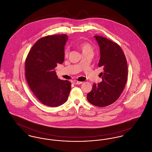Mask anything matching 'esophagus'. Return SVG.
Masks as SVG:
<instances>
[{
  "label": "esophagus",
  "mask_w": 152,
  "mask_h": 152,
  "mask_svg": "<svg viewBox=\"0 0 152 152\" xmlns=\"http://www.w3.org/2000/svg\"><path fill=\"white\" fill-rule=\"evenodd\" d=\"M73 83L74 84H80L83 83V82H79V81H77V80H75V81L73 82Z\"/></svg>",
  "instance_id": "34e87169"
}]
</instances>
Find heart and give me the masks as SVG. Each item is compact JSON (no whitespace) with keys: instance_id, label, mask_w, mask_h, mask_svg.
I'll return each instance as SVG.
<instances>
[{"instance_id":"1","label":"heart","mask_w":152,"mask_h":152,"mask_svg":"<svg viewBox=\"0 0 152 152\" xmlns=\"http://www.w3.org/2000/svg\"><path fill=\"white\" fill-rule=\"evenodd\" d=\"M77 47L82 52V54H86L87 53H93V47L92 45L87 42H78L76 45ZM69 54V49L68 48H65L64 50V56L67 57Z\"/></svg>"}]
</instances>
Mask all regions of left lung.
Returning a JSON list of instances; mask_svg holds the SVG:
<instances>
[{
    "label": "left lung",
    "mask_w": 152,
    "mask_h": 152,
    "mask_svg": "<svg viewBox=\"0 0 152 152\" xmlns=\"http://www.w3.org/2000/svg\"><path fill=\"white\" fill-rule=\"evenodd\" d=\"M94 37L100 50L98 66L102 67L104 72L99 75L102 82L94 84L87 98L93 105L104 107L114 103L123 92L127 80V63L121 48L116 43L100 36Z\"/></svg>",
    "instance_id": "left-lung-1"
}]
</instances>
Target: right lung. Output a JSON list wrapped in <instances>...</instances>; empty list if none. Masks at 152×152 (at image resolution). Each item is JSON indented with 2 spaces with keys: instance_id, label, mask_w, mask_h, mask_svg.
Instances as JSON below:
<instances>
[{
  "instance_id": "add662e5",
  "label": "right lung",
  "mask_w": 152,
  "mask_h": 152,
  "mask_svg": "<svg viewBox=\"0 0 152 152\" xmlns=\"http://www.w3.org/2000/svg\"><path fill=\"white\" fill-rule=\"evenodd\" d=\"M68 36L51 35L38 40L26 59L25 77L35 96L43 104L57 107L66 102L71 83L58 78L55 68L64 61Z\"/></svg>"
}]
</instances>
